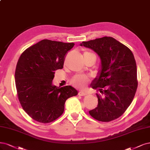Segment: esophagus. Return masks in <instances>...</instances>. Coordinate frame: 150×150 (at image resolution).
Returning a JSON list of instances; mask_svg holds the SVG:
<instances>
[{
	"label": "esophagus",
	"instance_id": "obj_1",
	"mask_svg": "<svg viewBox=\"0 0 150 150\" xmlns=\"http://www.w3.org/2000/svg\"><path fill=\"white\" fill-rule=\"evenodd\" d=\"M79 96H87V93L85 92H83V91H80L79 92Z\"/></svg>",
	"mask_w": 150,
	"mask_h": 150
}]
</instances>
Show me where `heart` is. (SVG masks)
I'll return each mask as SVG.
<instances>
[{
    "label": "heart",
    "mask_w": 150,
    "mask_h": 150,
    "mask_svg": "<svg viewBox=\"0 0 150 150\" xmlns=\"http://www.w3.org/2000/svg\"><path fill=\"white\" fill-rule=\"evenodd\" d=\"M92 54L88 51H84L83 55L85 56L86 54ZM89 79L87 77L82 75H77L73 77V79H72V83H73L75 86L79 87L81 89L85 88L87 82H88Z\"/></svg>",
    "instance_id": "heart-1"
}]
</instances>
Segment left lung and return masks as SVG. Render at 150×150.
Here are the masks:
<instances>
[{
    "mask_svg": "<svg viewBox=\"0 0 150 150\" xmlns=\"http://www.w3.org/2000/svg\"><path fill=\"white\" fill-rule=\"evenodd\" d=\"M81 46L94 50L101 60L99 75L91 86L102 95L96 94L98 105L89 114L100 122L115 120L130 106L137 91V70L133 54L110 37L82 42Z\"/></svg>",
    "mask_w": 150,
    "mask_h": 150,
    "instance_id": "left-lung-1",
    "label": "left lung"
}]
</instances>
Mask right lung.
Listing matches in <instances>:
<instances>
[{"instance_id": "right-lung-1", "label": "right lung", "mask_w": 150, "mask_h": 150, "mask_svg": "<svg viewBox=\"0 0 150 150\" xmlns=\"http://www.w3.org/2000/svg\"><path fill=\"white\" fill-rule=\"evenodd\" d=\"M74 45L43 40L20 55L15 73L17 96L23 109L35 121L53 122L63 114L66 100L77 96L71 86L52 84L54 71L63 69L65 56Z\"/></svg>"}]
</instances>
